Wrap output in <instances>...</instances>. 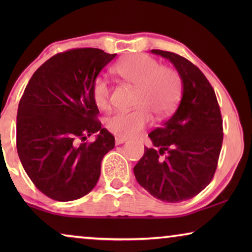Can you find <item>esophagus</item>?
I'll list each match as a JSON object with an SVG mask.
<instances>
[{
  "label": "esophagus",
  "instance_id": "esophagus-1",
  "mask_svg": "<svg viewBox=\"0 0 252 252\" xmlns=\"http://www.w3.org/2000/svg\"><path fill=\"white\" fill-rule=\"evenodd\" d=\"M127 141V139L125 137H122V136H116V144H122V143H125Z\"/></svg>",
  "mask_w": 252,
  "mask_h": 252
}]
</instances>
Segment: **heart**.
<instances>
[{
  "label": "heart",
  "mask_w": 252,
  "mask_h": 252,
  "mask_svg": "<svg viewBox=\"0 0 252 252\" xmlns=\"http://www.w3.org/2000/svg\"><path fill=\"white\" fill-rule=\"evenodd\" d=\"M119 77L135 86L132 111H117L106 118L110 132L124 137L139 134L150 123V113L157 117L167 116L177 105L181 94V80L174 70L160 66L147 55H132L113 67ZM92 95L95 104L104 109L109 104L110 86L104 77L93 82Z\"/></svg>",
  "instance_id": "obj_1"
}]
</instances>
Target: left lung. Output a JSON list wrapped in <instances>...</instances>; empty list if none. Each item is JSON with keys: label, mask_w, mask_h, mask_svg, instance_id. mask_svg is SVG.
<instances>
[{"label": "left lung", "mask_w": 252, "mask_h": 252, "mask_svg": "<svg viewBox=\"0 0 252 252\" xmlns=\"http://www.w3.org/2000/svg\"><path fill=\"white\" fill-rule=\"evenodd\" d=\"M151 53L174 65L182 96L171 118L149 133L157 149L144 147L134 175L141 187L160 201H187L215 175L223 137L221 113L212 86L197 66L170 51Z\"/></svg>", "instance_id": "obj_1"}]
</instances>
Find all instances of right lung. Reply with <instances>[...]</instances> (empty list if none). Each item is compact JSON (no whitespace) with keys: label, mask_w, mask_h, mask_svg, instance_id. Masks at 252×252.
I'll return each mask as SVG.
<instances>
[{"label":"right lung","mask_w":252,"mask_h":252,"mask_svg":"<svg viewBox=\"0 0 252 252\" xmlns=\"http://www.w3.org/2000/svg\"><path fill=\"white\" fill-rule=\"evenodd\" d=\"M117 54L81 48L57 54L34 72L17 112V151L40 191L60 202L87 195L115 136L96 119L93 82ZM96 133L94 143L83 141Z\"/></svg>","instance_id":"1"}]
</instances>
